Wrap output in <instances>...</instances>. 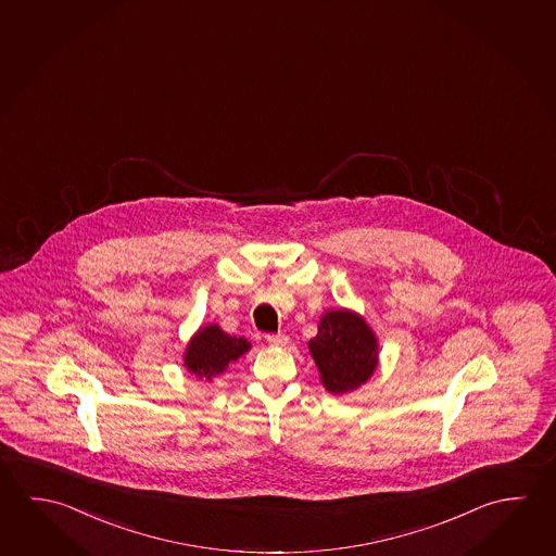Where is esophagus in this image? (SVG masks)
Wrapping results in <instances>:
<instances>
[{"mask_svg":"<svg viewBox=\"0 0 556 556\" xmlns=\"http://www.w3.org/2000/svg\"><path fill=\"white\" fill-rule=\"evenodd\" d=\"M267 343L274 345V348H282V345L289 343V338L282 336V333H271V336H267Z\"/></svg>","mask_w":556,"mask_h":556,"instance_id":"obj_1","label":"esophagus"}]
</instances>
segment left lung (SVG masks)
Returning <instances> with one entry per match:
<instances>
[{"label": "left lung", "mask_w": 556, "mask_h": 556, "mask_svg": "<svg viewBox=\"0 0 556 556\" xmlns=\"http://www.w3.org/2000/svg\"><path fill=\"white\" fill-rule=\"evenodd\" d=\"M308 348L320 370L321 384L333 394L359 389L379 365L375 331L357 312L348 308L326 312Z\"/></svg>", "instance_id": "8db88e82"}]
</instances>
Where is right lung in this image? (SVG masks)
Masks as SVG:
<instances>
[{"label":"right lung","instance_id":"1","mask_svg":"<svg viewBox=\"0 0 556 556\" xmlns=\"http://www.w3.org/2000/svg\"><path fill=\"white\" fill-rule=\"evenodd\" d=\"M252 343L244 338L228 336L218 324H208L187 343L184 365L197 379L211 380L225 372L230 363L240 359Z\"/></svg>","mask_w":556,"mask_h":556}]
</instances>
